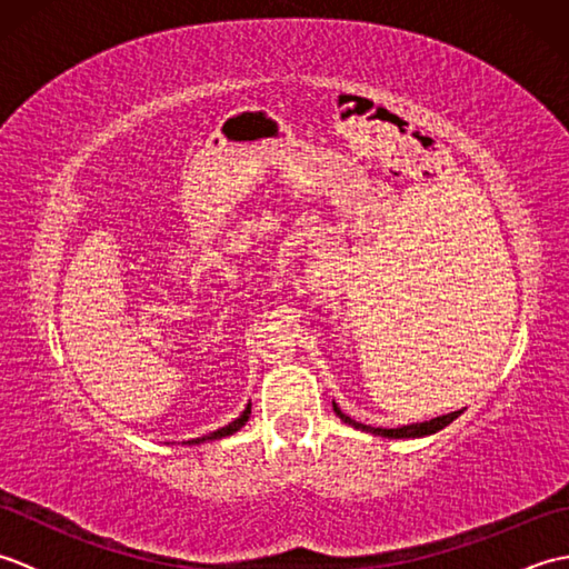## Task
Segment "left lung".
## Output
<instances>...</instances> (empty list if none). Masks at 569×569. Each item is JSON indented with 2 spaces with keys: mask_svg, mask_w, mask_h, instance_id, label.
<instances>
[{
  "mask_svg": "<svg viewBox=\"0 0 569 569\" xmlns=\"http://www.w3.org/2000/svg\"><path fill=\"white\" fill-rule=\"evenodd\" d=\"M249 416H251V403H247V408L241 410V416L239 418H234L232 422H229V426H224V428H220V430H214V432H210V435H202V438H192V440H188V442H183V445H202V442H214V440H222V438H227V435H234L237 430H241L247 426V420H249Z\"/></svg>",
  "mask_w": 569,
  "mask_h": 569,
  "instance_id": "left-lung-1",
  "label": "left lung"
}]
</instances>
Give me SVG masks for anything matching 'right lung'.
I'll return each mask as SVG.
<instances>
[{"instance_id":"add662e5","label":"right lung","mask_w":569,"mask_h":569,"mask_svg":"<svg viewBox=\"0 0 569 569\" xmlns=\"http://www.w3.org/2000/svg\"><path fill=\"white\" fill-rule=\"evenodd\" d=\"M332 408L337 418H340L342 422H347V426H352L357 430H365V432H371V435H379V438H389V440H410V438H426V435H435L438 430H442L445 426H450V422L462 413V410H452V413L447 416H438V418H430V420H422V422H410V426H398V428H373V426H365V422H357L349 418L347 413H342L340 408H337V403L332 401Z\"/></svg>"}]
</instances>
